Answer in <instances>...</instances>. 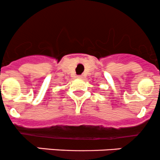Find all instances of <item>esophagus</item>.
Masks as SVG:
<instances>
[{
  "mask_svg": "<svg viewBox=\"0 0 160 160\" xmlns=\"http://www.w3.org/2000/svg\"><path fill=\"white\" fill-rule=\"evenodd\" d=\"M78 78H79V79H82V78H83V76H82V75H79V76H78Z\"/></svg>",
  "mask_w": 160,
  "mask_h": 160,
  "instance_id": "1",
  "label": "esophagus"
}]
</instances>
